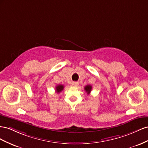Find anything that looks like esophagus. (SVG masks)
I'll use <instances>...</instances> for the list:
<instances>
[{"instance_id":"1","label":"esophagus","mask_w":148,"mask_h":148,"mask_svg":"<svg viewBox=\"0 0 148 148\" xmlns=\"http://www.w3.org/2000/svg\"><path fill=\"white\" fill-rule=\"evenodd\" d=\"M72 85H73V86L77 87L79 85V83L77 82H73V83H72Z\"/></svg>"}]
</instances>
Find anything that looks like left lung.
Returning a JSON list of instances; mask_svg holds the SVG:
<instances>
[{"label": "left lung", "mask_w": 148, "mask_h": 148, "mask_svg": "<svg viewBox=\"0 0 148 148\" xmlns=\"http://www.w3.org/2000/svg\"><path fill=\"white\" fill-rule=\"evenodd\" d=\"M84 90L87 93V94H89L90 92L92 90V86L90 85H87L85 87H84Z\"/></svg>", "instance_id": "left-lung-1"}]
</instances>
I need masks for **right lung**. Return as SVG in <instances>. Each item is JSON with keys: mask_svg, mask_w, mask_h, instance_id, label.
I'll return each mask as SVG.
<instances>
[{"mask_svg": "<svg viewBox=\"0 0 148 148\" xmlns=\"http://www.w3.org/2000/svg\"><path fill=\"white\" fill-rule=\"evenodd\" d=\"M64 86L61 85V84H59L56 87V92L57 93H60L61 92L63 89H64Z\"/></svg>", "mask_w": 148, "mask_h": 148, "instance_id": "right-lung-1", "label": "right lung"}]
</instances>
